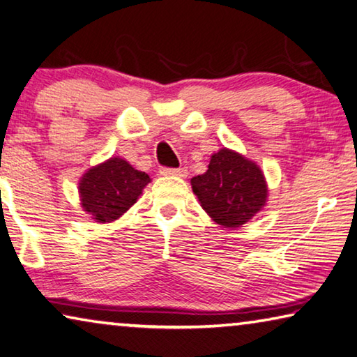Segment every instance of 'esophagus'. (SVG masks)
Listing matches in <instances>:
<instances>
[{
	"label": "esophagus",
	"mask_w": 357,
	"mask_h": 357,
	"mask_svg": "<svg viewBox=\"0 0 357 357\" xmlns=\"http://www.w3.org/2000/svg\"><path fill=\"white\" fill-rule=\"evenodd\" d=\"M160 174L174 175V177H186V175H188V171H186V167H161Z\"/></svg>",
	"instance_id": "obj_1"
}]
</instances>
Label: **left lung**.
<instances>
[{"label": "left lung", "mask_w": 357, "mask_h": 357, "mask_svg": "<svg viewBox=\"0 0 357 357\" xmlns=\"http://www.w3.org/2000/svg\"><path fill=\"white\" fill-rule=\"evenodd\" d=\"M202 208L225 227H238L264 207L267 185L261 169L236 151L212 156L206 174L191 178Z\"/></svg>", "instance_id": "left-lung-1"}]
</instances>
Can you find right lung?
<instances>
[{"label":"right lung","mask_w":357,"mask_h":357,"mask_svg":"<svg viewBox=\"0 0 357 357\" xmlns=\"http://www.w3.org/2000/svg\"><path fill=\"white\" fill-rule=\"evenodd\" d=\"M149 182L150 177L145 172L136 171L121 158H110L82 177V206L99 223H110L137 201Z\"/></svg>","instance_id":"obj_1"}]
</instances>
